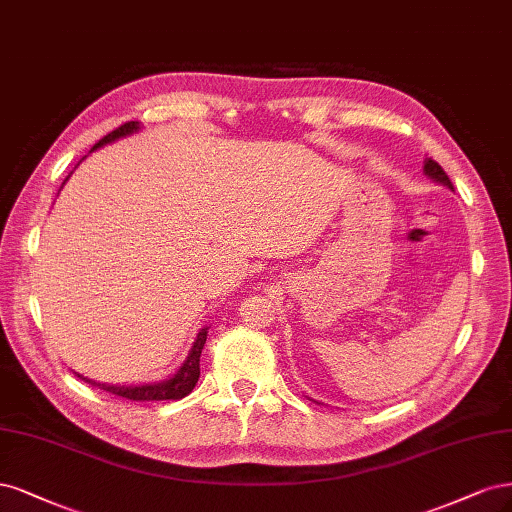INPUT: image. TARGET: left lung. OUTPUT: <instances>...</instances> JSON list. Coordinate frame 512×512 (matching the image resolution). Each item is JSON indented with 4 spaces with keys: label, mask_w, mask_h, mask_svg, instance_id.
I'll return each mask as SVG.
<instances>
[{
    "label": "left lung",
    "mask_w": 512,
    "mask_h": 512,
    "mask_svg": "<svg viewBox=\"0 0 512 512\" xmlns=\"http://www.w3.org/2000/svg\"><path fill=\"white\" fill-rule=\"evenodd\" d=\"M423 172H425L427 176H430V178L438 180V183H442V185H447L449 189H453V183L449 180L447 172H444L434 159H425V161H423Z\"/></svg>",
    "instance_id": "1"
}]
</instances>
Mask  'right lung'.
<instances>
[{
    "mask_svg": "<svg viewBox=\"0 0 512 512\" xmlns=\"http://www.w3.org/2000/svg\"><path fill=\"white\" fill-rule=\"evenodd\" d=\"M140 129V123L138 121H129V123H123L121 127H117L114 131H110L108 136H104L100 142H97L93 146L100 148L104 144H110L114 140L119 138H125L129 134H134V131ZM206 336H208V327L200 329V334H197L191 351H189V357L185 359V364L178 368V372L174 376H170L168 381H161V383H148V385H106V383H95L91 381V378H85L82 374L74 372L78 378H82V381L93 385V387H100L108 393H114L119 395V398H125V400H134V402H153V400H180L185 398V395H189L197 383V378H200V355H202V349L206 344Z\"/></svg>",
    "mask_w": 512,
    "mask_h": 512,
    "instance_id": "obj_1",
    "label": "right lung"
}]
</instances>
